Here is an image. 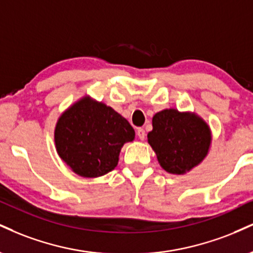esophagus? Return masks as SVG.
Returning a JSON list of instances; mask_svg holds the SVG:
<instances>
[{
    "instance_id": "obj_1",
    "label": "esophagus",
    "mask_w": 253,
    "mask_h": 253,
    "mask_svg": "<svg viewBox=\"0 0 253 253\" xmlns=\"http://www.w3.org/2000/svg\"><path fill=\"white\" fill-rule=\"evenodd\" d=\"M136 135H138V138L140 140H145L146 138V133H145V129L142 128H139L138 130H136Z\"/></svg>"
}]
</instances>
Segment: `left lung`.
Segmentation results:
<instances>
[{"label":"left lung","instance_id":"obj_1","mask_svg":"<svg viewBox=\"0 0 253 253\" xmlns=\"http://www.w3.org/2000/svg\"><path fill=\"white\" fill-rule=\"evenodd\" d=\"M152 126L147 141L166 172L186 174L208 157L212 144L211 128L193 112L163 109L154 114Z\"/></svg>","mask_w":253,"mask_h":253}]
</instances>
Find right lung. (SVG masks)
I'll return each mask as SVG.
<instances>
[{
    "mask_svg": "<svg viewBox=\"0 0 253 253\" xmlns=\"http://www.w3.org/2000/svg\"><path fill=\"white\" fill-rule=\"evenodd\" d=\"M134 138V129L123 115L89 95L62 112L54 129L59 157L84 178H97L114 169L123 146Z\"/></svg>",
    "mask_w": 253,
    "mask_h": 253,
    "instance_id": "right-lung-1",
    "label": "right lung"
}]
</instances>
